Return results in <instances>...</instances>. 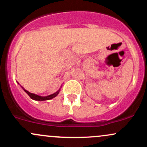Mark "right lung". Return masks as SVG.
I'll list each match as a JSON object with an SVG mask.
<instances>
[{
	"label": "right lung",
	"instance_id": "1",
	"mask_svg": "<svg viewBox=\"0 0 147 147\" xmlns=\"http://www.w3.org/2000/svg\"><path fill=\"white\" fill-rule=\"evenodd\" d=\"M22 88H23V87H22ZM23 90H24L25 92H26V93L30 96V98L34 99V100H37V101H44V100H48V99H52V98H54V97H56V96L59 94V90H58V91H57V92H55V93L52 94V95L46 96V97H41V96L35 95V94L31 93V92H28V90H25V89L23 88Z\"/></svg>",
	"mask_w": 147,
	"mask_h": 147
}]
</instances>
